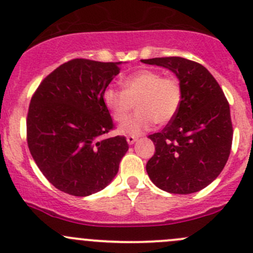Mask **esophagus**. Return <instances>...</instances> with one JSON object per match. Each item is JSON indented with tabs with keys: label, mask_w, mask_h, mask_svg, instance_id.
Returning a JSON list of instances; mask_svg holds the SVG:
<instances>
[{
	"label": "esophagus",
	"mask_w": 253,
	"mask_h": 253,
	"mask_svg": "<svg viewBox=\"0 0 253 253\" xmlns=\"http://www.w3.org/2000/svg\"><path fill=\"white\" fill-rule=\"evenodd\" d=\"M136 141H137V137L127 136V142H128V144H133V143Z\"/></svg>",
	"instance_id": "esophagus-1"
}]
</instances>
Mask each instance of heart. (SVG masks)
I'll return each instance as SVG.
<instances>
[{
    "label": "heart",
    "mask_w": 253,
    "mask_h": 253,
    "mask_svg": "<svg viewBox=\"0 0 253 253\" xmlns=\"http://www.w3.org/2000/svg\"><path fill=\"white\" fill-rule=\"evenodd\" d=\"M122 90L108 86L103 93L105 108L112 119L121 122L136 103L137 111L120 126V131L141 134L153 126L168 124L175 117L182 100V89L177 78L163 77L159 71L143 68L121 79Z\"/></svg>",
    "instance_id": "obj_1"
}]
</instances>
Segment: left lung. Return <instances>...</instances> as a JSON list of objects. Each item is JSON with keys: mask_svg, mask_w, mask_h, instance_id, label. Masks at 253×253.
<instances>
[{"mask_svg": "<svg viewBox=\"0 0 253 253\" xmlns=\"http://www.w3.org/2000/svg\"><path fill=\"white\" fill-rule=\"evenodd\" d=\"M175 73L182 100L162 132L150 134L155 153L145 169L155 186L178 195L197 192L225 167L233 143L230 106L205 66L183 57L142 60Z\"/></svg>", "mask_w": 253, "mask_h": 253, "instance_id": "left-lung-1", "label": "left lung"}]
</instances>
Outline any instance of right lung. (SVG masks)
I'll return each instance as SVG.
<instances>
[{
    "mask_svg": "<svg viewBox=\"0 0 253 253\" xmlns=\"http://www.w3.org/2000/svg\"><path fill=\"white\" fill-rule=\"evenodd\" d=\"M121 62L75 58L42 79L27 116V142L40 171L56 188L84 197L119 171L126 138H104L115 128L103 93Z\"/></svg>",
    "mask_w": 253,
    "mask_h": 253,
    "instance_id": "1",
    "label": "right lung"
}]
</instances>
